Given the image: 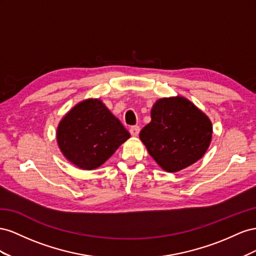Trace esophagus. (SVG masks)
Instances as JSON below:
<instances>
[{"instance_id":"esophagus-1","label":"esophagus","mask_w":256,"mask_h":256,"mask_svg":"<svg viewBox=\"0 0 256 256\" xmlns=\"http://www.w3.org/2000/svg\"><path fill=\"white\" fill-rule=\"evenodd\" d=\"M140 128L138 126H130V135L134 136V137L138 136V134H140Z\"/></svg>"}]
</instances>
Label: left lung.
Returning <instances> with one entry per match:
<instances>
[{
  "instance_id": "1",
  "label": "left lung",
  "mask_w": 256,
  "mask_h": 256,
  "mask_svg": "<svg viewBox=\"0 0 256 256\" xmlns=\"http://www.w3.org/2000/svg\"><path fill=\"white\" fill-rule=\"evenodd\" d=\"M212 123L186 98H164L151 109V122L140 134L149 154L165 172H176L205 154Z\"/></svg>"
}]
</instances>
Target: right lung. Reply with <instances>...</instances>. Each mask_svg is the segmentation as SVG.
I'll use <instances>...</instances> for the list:
<instances>
[{
  "label": "right lung",
  "mask_w": 256,
  "mask_h": 256,
  "mask_svg": "<svg viewBox=\"0 0 256 256\" xmlns=\"http://www.w3.org/2000/svg\"><path fill=\"white\" fill-rule=\"evenodd\" d=\"M130 136L98 98L80 102L63 116L56 128V142L63 156L86 170L104 164Z\"/></svg>",
  "instance_id": "add662e5"
}]
</instances>
